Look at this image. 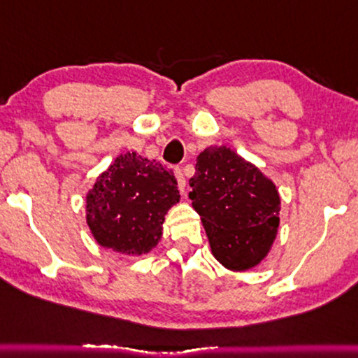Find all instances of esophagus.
Returning <instances> with one entry per match:
<instances>
[{"instance_id": "esophagus-1", "label": "esophagus", "mask_w": 358, "mask_h": 358, "mask_svg": "<svg viewBox=\"0 0 358 358\" xmlns=\"http://www.w3.org/2000/svg\"><path fill=\"white\" fill-rule=\"evenodd\" d=\"M175 176H176V180H178V188L182 190V193H185V190H187V180H185L183 171L180 170V168H176Z\"/></svg>"}]
</instances>
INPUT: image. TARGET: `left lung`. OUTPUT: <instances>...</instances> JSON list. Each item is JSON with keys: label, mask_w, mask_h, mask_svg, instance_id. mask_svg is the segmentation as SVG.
<instances>
[{"label": "left lung", "mask_w": 358, "mask_h": 358, "mask_svg": "<svg viewBox=\"0 0 358 358\" xmlns=\"http://www.w3.org/2000/svg\"><path fill=\"white\" fill-rule=\"evenodd\" d=\"M192 207L200 215L213 257L229 271H249L276 241L281 196L269 176L227 146L196 156Z\"/></svg>", "instance_id": "1"}]
</instances>
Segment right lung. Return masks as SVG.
Segmentation results:
<instances>
[{
	"label": "right lung",
	"instance_id": "right-lung-1",
	"mask_svg": "<svg viewBox=\"0 0 358 358\" xmlns=\"http://www.w3.org/2000/svg\"><path fill=\"white\" fill-rule=\"evenodd\" d=\"M180 196L173 173L162 163L126 151L85 195V220L101 248L145 256L162 241L163 222Z\"/></svg>",
	"mask_w": 358,
	"mask_h": 358
}]
</instances>
